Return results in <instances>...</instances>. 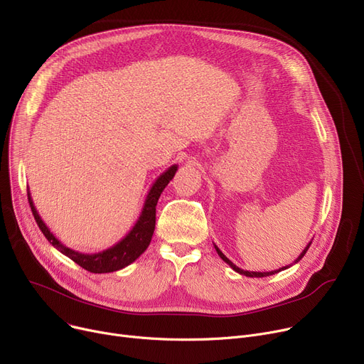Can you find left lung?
Here are the masks:
<instances>
[{"instance_id":"8db88e82","label":"left lung","mask_w":364,"mask_h":364,"mask_svg":"<svg viewBox=\"0 0 364 364\" xmlns=\"http://www.w3.org/2000/svg\"><path fill=\"white\" fill-rule=\"evenodd\" d=\"M310 245H311V242L304 247V251L298 255V258L294 261V264H296L304 255H305V252L309 251V247H310ZM214 247H215V251H217V254L220 255V258L224 261V262H227L228 265L232 267V269L236 272V273H239V274H243V276H246V277H267V276H272V274H276V273H279V272H282V270H286V269H289V265H284V267H282V269H279V270H274V272H247V270H242V269H239L237 265H235L230 259H228L221 251H220V247L217 246V245H214Z\"/></svg>"}]
</instances>
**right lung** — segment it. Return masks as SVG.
Instances as JSON below:
<instances>
[{
	"instance_id": "add662e5",
	"label": "right lung",
	"mask_w": 364,
	"mask_h": 364,
	"mask_svg": "<svg viewBox=\"0 0 364 364\" xmlns=\"http://www.w3.org/2000/svg\"><path fill=\"white\" fill-rule=\"evenodd\" d=\"M177 169H178V165L169 166L156 178V181L153 183L146 196L140 217L137 218L136 224L132 225L128 235L122 237L118 243L107 247V250L95 252V254H82L62 243L50 232V228L46 225L40 214H38L29 190H28V200L38 227H40L43 235L47 237V240L55 247L57 251H60L63 255H66L68 258L81 265L82 269H85L90 273H112V272L125 269L127 265L136 261L147 250L153 232H155L156 205H158L159 196L164 192V188L168 186V183L174 178Z\"/></svg>"
}]
</instances>
